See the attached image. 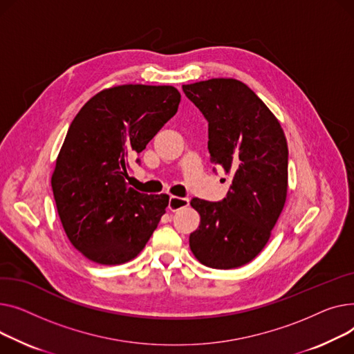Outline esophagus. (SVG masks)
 <instances>
[{
	"label": "esophagus",
	"instance_id": "esophagus-1",
	"mask_svg": "<svg viewBox=\"0 0 354 354\" xmlns=\"http://www.w3.org/2000/svg\"><path fill=\"white\" fill-rule=\"evenodd\" d=\"M189 198H183V197H176V196H171L170 197V201H169V209L171 212H177L180 209H183V207H187L189 205Z\"/></svg>",
	"mask_w": 354,
	"mask_h": 354
}]
</instances>
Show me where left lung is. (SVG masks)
<instances>
[{"mask_svg": "<svg viewBox=\"0 0 354 354\" xmlns=\"http://www.w3.org/2000/svg\"><path fill=\"white\" fill-rule=\"evenodd\" d=\"M183 91L209 121L213 162L233 176L223 201H190L200 214L190 248L207 267L236 268L260 254L284 209L287 140L276 115L239 80L212 78Z\"/></svg>", "mask_w": 354, "mask_h": 354, "instance_id": "1", "label": "left lung"}]
</instances>
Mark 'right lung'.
<instances>
[{"label": "right lung", "instance_id": "1", "mask_svg": "<svg viewBox=\"0 0 354 354\" xmlns=\"http://www.w3.org/2000/svg\"><path fill=\"white\" fill-rule=\"evenodd\" d=\"M173 86L124 84L101 90L74 117L55 160L53 194L77 250L102 266L140 254L157 228L169 196L129 187L133 158L178 110Z\"/></svg>", "mask_w": 354, "mask_h": 354}]
</instances>
